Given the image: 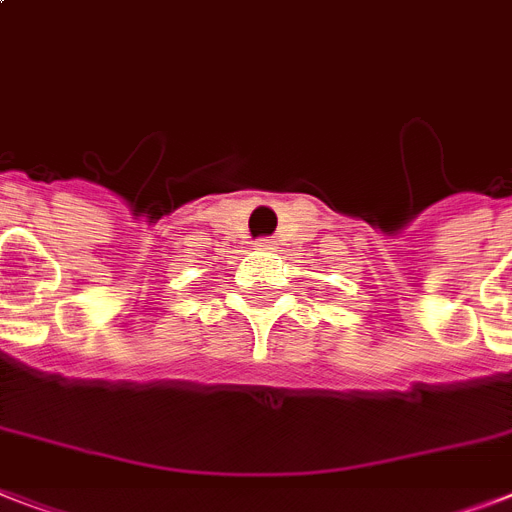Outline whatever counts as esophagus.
Returning <instances> with one entry per match:
<instances>
[{
  "label": "esophagus",
  "mask_w": 512,
  "mask_h": 512,
  "mask_svg": "<svg viewBox=\"0 0 512 512\" xmlns=\"http://www.w3.org/2000/svg\"><path fill=\"white\" fill-rule=\"evenodd\" d=\"M257 249H268V252H271V249H276V241H273V239H257Z\"/></svg>",
  "instance_id": "obj_1"
}]
</instances>
